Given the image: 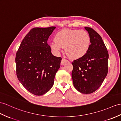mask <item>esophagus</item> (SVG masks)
I'll use <instances>...</instances> for the list:
<instances>
[{
  "instance_id": "obj_1",
  "label": "esophagus",
  "mask_w": 121,
  "mask_h": 121,
  "mask_svg": "<svg viewBox=\"0 0 121 121\" xmlns=\"http://www.w3.org/2000/svg\"><path fill=\"white\" fill-rule=\"evenodd\" d=\"M68 62H69L68 60H66V59H65V58H63L62 60H61L60 64H61V65H64L66 63H68Z\"/></svg>"
}]
</instances>
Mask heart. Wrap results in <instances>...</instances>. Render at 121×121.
<instances>
[{
	"label": "heart",
	"instance_id": "obj_1",
	"mask_svg": "<svg viewBox=\"0 0 121 121\" xmlns=\"http://www.w3.org/2000/svg\"><path fill=\"white\" fill-rule=\"evenodd\" d=\"M55 42L50 43V47L56 54H59L62 48L68 56L76 60L84 57L88 52L90 47L91 39L89 35L83 30H63L55 35Z\"/></svg>",
	"mask_w": 121,
	"mask_h": 121
}]
</instances>
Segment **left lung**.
<instances>
[{
  "mask_svg": "<svg viewBox=\"0 0 121 121\" xmlns=\"http://www.w3.org/2000/svg\"><path fill=\"white\" fill-rule=\"evenodd\" d=\"M90 37L89 51L72 63L73 83L81 93L90 94L101 86L108 73L109 54L101 36L93 29L85 27Z\"/></svg>",
  "mask_w": 121,
  "mask_h": 121,
  "instance_id": "1",
  "label": "left lung"
}]
</instances>
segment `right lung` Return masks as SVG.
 <instances>
[{
    "mask_svg": "<svg viewBox=\"0 0 121 121\" xmlns=\"http://www.w3.org/2000/svg\"><path fill=\"white\" fill-rule=\"evenodd\" d=\"M55 26L34 28L26 35L16 54L17 78L22 86L35 95L51 89L61 58L52 54L47 41Z\"/></svg>",
    "mask_w": 121,
    "mask_h": 121,
    "instance_id": "obj_1",
    "label": "right lung"
}]
</instances>
